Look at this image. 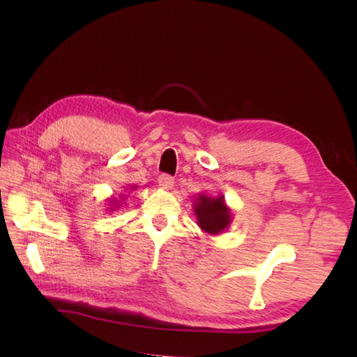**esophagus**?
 <instances>
[{
  "instance_id": "obj_1",
  "label": "esophagus",
  "mask_w": 357,
  "mask_h": 357,
  "mask_svg": "<svg viewBox=\"0 0 357 357\" xmlns=\"http://www.w3.org/2000/svg\"><path fill=\"white\" fill-rule=\"evenodd\" d=\"M158 183H159L160 188L171 189L172 186H174V178H172L169 174H160L159 178H158Z\"/></svg>"
}]
</instances>
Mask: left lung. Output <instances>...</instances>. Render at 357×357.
<instances>
[{"label":"left lung","mask_w":357,"mask_h":357,"mask_svg":"<svg viewBox=\"0 0 357 357\" xmlns=\"http://www.w3.org/2000/svg\"><path fill=\"white\" fill-rule=\"evenodd\" d=\"M193 211L199 228L208 235H219L232 223V211L226 205L225 197H211L208 193H198L193 201Z\"/></svg>","instance_id":"obj_1"}]
</instances>
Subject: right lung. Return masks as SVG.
Here are the masks:
<instances>
[{
	"instance_id": "add662e5",
	"label": "right lung",
	"mask_w": 357,
	"mask_h": 357,
	"mask_svg": "<svg viewBox=\"0 0 357 357\" xmlns=\"http://www.w3.org/2000/svg\"><path fill=\"white\" fill-rule=\"evenodd\" d=\"M129 188H131V190H135V189H137V186L132 185V186H128L126 190H128ZM123 192H125V190H123ZM125 198H126V197L123 195V193H121V195H119V198H114V197L109 198V204H107V205H109V208H107V210H109L110 213H112V211H116L119 207H121L122 202L125 201Z\"/></svg>"
}]
</instances>
